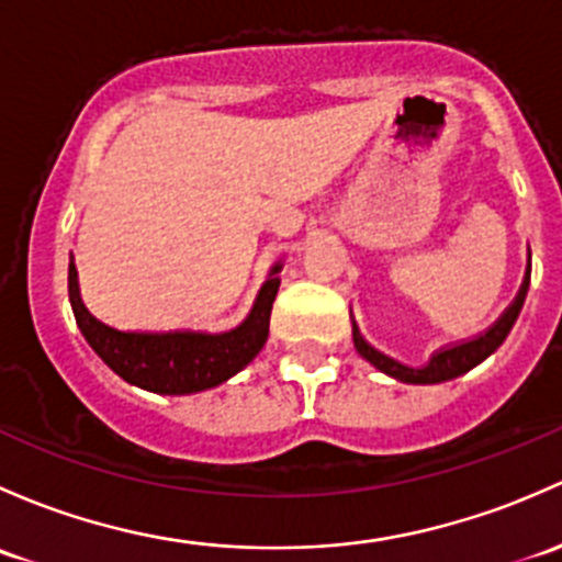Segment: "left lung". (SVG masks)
Instances as JSON below:
<instances>
[{
    "label": "left lung",
    "instance_id": "left-lung-1",
    "mask_svg": "<svg viewBox=\"0 0 562 562\" xmlns=\"http://www.w3.org/2000/svg\"><path fill=\"white\" fill-rule=\"evenodd\" d=\"M528 271H530V263H528ZM525 296H528V280H525L522 288H519L515 304H512L509 310L498 317V323H495L493 328H487L482 336H476V339L463 341V345H454V347H447V350H439L434 358L428 360V363L420 366V369L401 363V360L390 358V356H385V352L376 350V347H371L369 341L360 336L356 323H352V341H356L358 356L369 360V363L374 366V369H380L382 374L393 376V380H398V382H406V385H439V382L454 380V376L465 374V371H471L474 366H480L484 358H490L501 345H504L512 326L517 323L519 310H522V304H525Z\"/></svg>",
    "mask_w": 562,
    "mask_h": 562
}]
</instances>
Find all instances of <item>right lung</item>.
<instances>
[{
  "mask_svg": "<svg viewBox=\"0 0 562 562\" xmlns=\"http://www.w3.org/2000/svg\"><path fill=\"white\" fill-rule=\"evenodd\" d=\"M282 263L271 266L250 315L232 330H117L86 310L78 269L69 258V304L80 334L104 363L128 385L161 395H188L223 385L239 374L269 339V317L280 291Z\"/></svg>",
  "mask_w": 562,
  "mask_h": 562,
  "instance_id": "right-lung-1",
  "label": "right lung"
}]
</instances>
